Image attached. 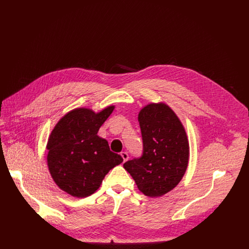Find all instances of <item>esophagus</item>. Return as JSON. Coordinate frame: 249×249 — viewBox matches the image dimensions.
<instances>
[{
  "mask_svg": "<svg viewBox=\"0 0 249 249\" xmlns=\"http://www.w3.org/2000/svg\"><path fill=\"white\" fill-rule=\"evenodd\" d=\"M121 157L123 158V161L124 162L129 159V156H128V154L126 152H121Z\"/></svg>",
  "mask_w": 249,
  "mask_h": 249,
  "instance_id": "1",
  "label": "esophagus"
}]
</instances>
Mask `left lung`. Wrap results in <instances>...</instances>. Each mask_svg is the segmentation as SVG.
I'll return each mask as SVG.
<instances>
[{
    "instance_id": "obj_1",
    "label": "left lung",
    "mask_w": 249,
    "mask_h": 249,
    "mask_svg": "<svg viewBox=\"0 0 249 249\" xmlns=\"http://www.w3.org/2000/svg\"><path fill=\"white\" fill-rule=\"evenodd\" d=\"M138 119L143 152L123 166L141 192L160 197L178 184L185 173L189 159L187 136L178 117L165 104L147 105Z\"/></svg>"
}]
</instances>
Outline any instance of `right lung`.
Returning <instances> with one entry per match:
<instances>
[{
	"instance_id": "add662e5",
	"label": "right lung",
	"mask_w": 249,
	"mask_h": 249,
	"mask_svg": "<svg viewBox=\"0 0 249 249\" xmlns=\"http://www.w3.org/2000/svg\"><path fill=\"white\" fill-rule=\"evenodd\" d=\"M114 106L99 113L79 108L66 114L48 140L47 162L52 178L68 194L83 198L94 193L104 176L123 159L97 136Z\"/></svg>"
}]
</instances>
